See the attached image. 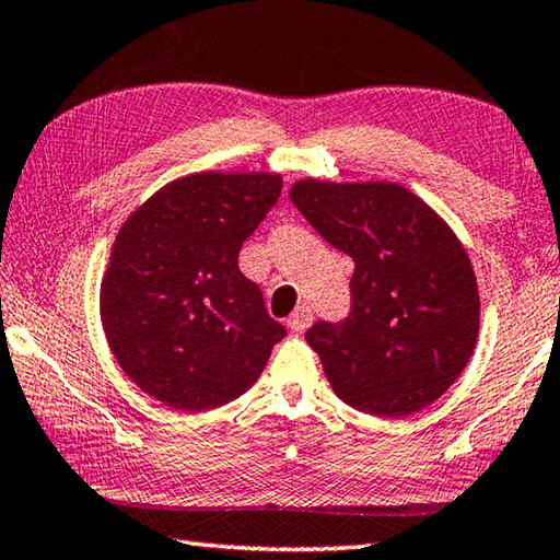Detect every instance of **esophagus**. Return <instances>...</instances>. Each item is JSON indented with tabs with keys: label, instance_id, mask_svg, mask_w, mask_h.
Instances as JSON below:
<instances>
[{
	"label": "esophagus",
	"instance_id": "esophagus-1",
	"mask_svg": "<svg viewBox=\"0 0 560 560\" xmlns=\"http://www.w3.org/2000/svg\"><path fill=\"white\" fill-rule=\"evenodd\" d=\"M311 323H313V311H311L308 306H299L296 311H293V313L289 315V320H287L289 328L296 330V332L306 330Z\"/></svg>",
	"mask_w": 560,
	"mask_h": 560
}]
</instances>
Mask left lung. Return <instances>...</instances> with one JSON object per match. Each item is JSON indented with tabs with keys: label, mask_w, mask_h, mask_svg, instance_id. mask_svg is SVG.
Instances as JSON below:
<instances>
[{
	"label": "left lung",
	"mask_w": 560,
	"mask_h": 560,
	"mask_svg": "<svg viewBox=\"0 0 560 560\" xmlns=\"http://www.w3.org/2000/svg\"><path fill=\"white\" fill-rule=\"evenodd\" d=\"M291 202L352 257V308L306 332L332 392L352 409L401 419L460 377L480 330V296L460 240L396 183L299 180Z\"/></svg>",
	"instance_id": "obj_1"
}]
</instances>
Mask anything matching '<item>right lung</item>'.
<instances>
[{
	"instance_id": "add662e5",
	"label": "right lung",
	"mask_w": 560,
	"mask_h": 560,
	"mask_svg": "<svg viewBox=\"0 0 560 560\" xmlns=\"http://www.w3.org/2000/svg\"><path fill=\"white\" fill-rule=\"evenodd\" d=\"M279 196L281 176L206 171L168 183L121 225L103 328L127 377L171 409L237 399L287 335L237 264Z\"/></svg>"
}]
</instances>
